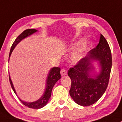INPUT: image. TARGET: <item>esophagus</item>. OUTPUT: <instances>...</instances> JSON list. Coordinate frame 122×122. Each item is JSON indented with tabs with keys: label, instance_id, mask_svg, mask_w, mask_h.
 Here are the masks:
<instances>
[{
	"label": "esophagus",
	"instance_id": "esophagus-1",
	"mask_svg": "<svg viewBox=\"0 0 122 122\" xmlns=\"http://www.w3.org/2000/svg\"><path fill=\"white\" fill-rule=\"evenodd\" d=\"M67 70L65 69H62L61 70V76H65V75H67Z\"/></svg>",
	"mask_w": 122,
	"mask_h": 122
}]
</instances>
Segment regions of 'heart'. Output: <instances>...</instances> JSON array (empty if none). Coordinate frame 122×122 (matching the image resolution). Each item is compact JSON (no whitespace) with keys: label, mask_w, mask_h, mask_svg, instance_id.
Segmentation results:
<instances>
[{"label":"heart","mask_w":122,"mask_h":122,"mask_svg":"<svg viewBox=\"0 0 122 122\" xmlns=\"http://www.w3.org/2000/svg\"><path fill=\"white\" fill-rule=\"evenodd\" d=\"M81 42H82V40H79V41H76V42H74V43H72L71 45H70L68 48V49L70 50H73V49H76V48H77L80 44H81ZM91 46V43L90 42H85L82 45H81V46L78 49H77L71 55V61L74 63H77V62H79L81 59L83 57L84 55H85V53L87 52V51L89 49V48Z\"/></svg>","instance_id":"heart-1"}]
</instances>
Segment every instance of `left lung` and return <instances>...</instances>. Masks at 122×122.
I'll list each match as a JSON object with an SVG mask.
<instances>
[{
    "instance_id": "8db88e82",
    "label": "left lung",
    "mask_w": 122,
    "mask_h": 122,
    "mask_svg": "<svg viewBox=\"0 0 122 122\" xmlns=\"http://www.w3.org/2000/svg\"><path fill=\"white\" fill-rule=\"evenodd\" d=\"M95 60L98 61V73L92 64ZM112 65L110 48L105 37L100 35V42L96 48L68 71L71 80L70 95L76 103L89 106L102 96L108 86Z\"/></svg>"
}]
</instances>
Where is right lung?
Instances as JSON below:
<instances>
[{
	"label": "right lung",
	"mask_w": 122,
	"mask_h": 122,
	"mask_svg": "<svg viewBox=\"0 0 122 122\" xmlns=\"http://www.w3.org/2000/svg\"><path fill=\"white\" fill-rule=\"evenodd\" d=\"M37 30L36 29H27L24 30L22 33L20 34L18 36L17 38L15 39V41H14L12 45V47L10 50V52H9V57L10 56V55H11L12 52L13 50L15 48V46L22 40L26 38V37H28V36H31V35H32L33 34L37 32ZM60 70H61V69L59 67H53V68H51L49 71V73L48 74V76H47L46 81L45 89V91L44 92H43V95H42V96L39 100H37V101H33V102H26V101L21 100L18 97V95H16V91H15V88H14V85H13L12 81L11 79H10V76H9V81H10V86H11L14 93L16 94V96L19 98V100H20V101L25 106H27V107H29L30 108L39 109V108H41L44 107V106H45L47 104V103H48V101H49V98H50L51 96L52 90L53 87L55 85V84L56 83V81L61 79Z\"/></svg>",
	"instance_id": "obj_1"
}]
</instances>
